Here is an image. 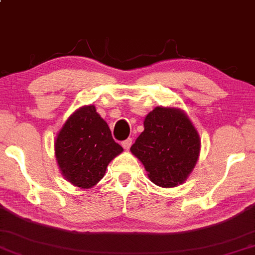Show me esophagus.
Listing matches in <instances>:
<instances>
[{"label": "esophagus", "mask_w": 255, "mask_h": 255, "mask_svg": "<svg viewBox=\"0 0 255 255\" xmlns=\"http://www.w3.org/2000/svg\"><path fill=\"white\" fill-rule=\"evenodd\" d=\"M131 138H127V140H125L124 142H122V147H124V149H126V150H128V149L130 148V145H131Z\"/></svg>", "instance_id": "esophagus-1"}]
</instances>
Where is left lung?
<instances>
[{"label": "left lung", "mask_w": 255, "mask_h": 255, "mask_svg": "<svg viewBox=\"0 0 255 255\" xmlns=\"http://www.w3.org/2000/svg\"><path fill=\"white\" fill-rule=\"evenodd\" d=\"M144 130L130 151L140 159L148 177L161 188L183 184L201 152V138L188 114L177 107L157 106L147 114Z\"/></svg>", "instance_id": "left-lung-1"}]
</instances>
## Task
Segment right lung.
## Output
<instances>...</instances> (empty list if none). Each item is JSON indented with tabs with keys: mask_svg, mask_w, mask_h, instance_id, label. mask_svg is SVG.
I'll list each match as a JSON object with an SVG mask.
<instances>
[{
	"mask_svg": "<svg viewBox=\"0 0 255 255\" xmlns=\"http://www.w3.org/2000/svg\"><path fill=\"white\" fill-rule=\"evenodd\" d=\"M124 148L112 137L107 122L96 106L78 108L64 122L54 140V155L67 182L90 189L101 181L113 158Z\"/></svg>",
	"mask_w": 255,
	"mask_h": 255,
	"instance_id": "1",
	"label": "right lung"
}]
</instances>
